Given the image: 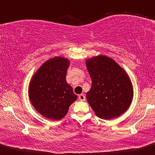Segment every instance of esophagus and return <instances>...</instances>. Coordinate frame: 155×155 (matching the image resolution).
<instances>
[{"label":"esophagus","instance_id":"obj_1","mask_svg":"<svg viewBox=\"0 0 155 155\" xmlns=\"http://www.w3.org/2000/svg\"><path fill=\"white\" fill-rule=\"evenodd\" d=\"M79 99L81 101H84L85 100V96L84 94H80V95H79Z\"/></svg>","mask_w":155,"mask_h":155}]
</instances>
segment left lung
I'll return each mask as SVG.
<instances>
[{"mask_svg":"<svg viewBox=\"0 0 155 155\" xmlns=\"http://www.w3.org/2000/svg\"><path fill=\"white\" fill-rule=\"evenodd\" d=\"M85 63L92 80L86 97L95 114L110 120L125 113L134 94L127 73L114 60L102 55L88 58Z\"/></svg>","mask_w":155,"mask_h":155,"instance_id":"left-lung-1","label":"left lung"}]
</instances>
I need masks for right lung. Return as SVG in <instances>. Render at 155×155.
Here are the masks:
<instances>
[{"label": "right lung", "instance_id": "right-lung-1", "mask_svg": "<svg viewBox=\"0 0 155 155\" xmlns=\"http://www.w3.org/2000/svg\"><path fill=\"white\" fill-rule=\"evenodd\" d=\"M70 60L56 56L45 61L31 79L28 93L30 102L42 116L53 120L62 119L77 99L66 81Z\"/></svg>", "mask_w": 155, "mask_h": 155}]
</instances>
